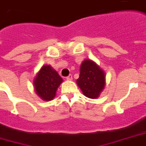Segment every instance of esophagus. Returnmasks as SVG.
<instances>
[{"instance_id": "34e87169", "label": "esophagus", "mask_w": 146, "mask_h": 146, "mask_svg": "<svg viewBox=\"0 0 146 146\" xmlns=\"http://www.w3.org/2000/svg\"><path fill=\"white\" fill-rule=\"evenodd\" d=\"M67 80H72V75H68V76L67 77Z\"/></svg>"}]
</instances>
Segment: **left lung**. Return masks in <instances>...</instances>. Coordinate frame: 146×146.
<instances>
[{
    "instance_id": "8db88e82",
    "label": "left lung",
    "mask_w": 146,
    "mask_h": 146,
    "mask_svg": "<svg viewBox=\"0 0 146 146\" xmlns=\"http://www.w3.org/2000/svg\"><path fill=\"white\" fill-rule=\"evenodd\" d=\"M77 84L86 97L97 98L105 87V73L92 60H84L80 66Z\"/></svg>"
}]
</instances>
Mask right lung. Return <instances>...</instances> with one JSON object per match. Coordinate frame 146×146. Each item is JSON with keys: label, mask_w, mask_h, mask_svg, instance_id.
<instances>
[{"label": "right lung", "mask_w": 146, "mask_h": 146, "mask_svg": "<svg viewBox=\"0 0 146 146\" xmlns=\"http://www.w3.org/2000/svg\"><path fill=\"white\" fill-rule=\"evenodd\" d=\"M63 79L50 65H44L37 73L33 81L37 95L43 100L50 101L56 97V90Z\"/></svg>", "instance_id": "1"}]
</instances>
